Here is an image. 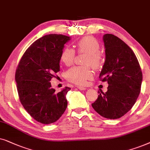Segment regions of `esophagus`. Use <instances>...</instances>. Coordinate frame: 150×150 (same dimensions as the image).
<instances>
[{
  "mask_svg": "<svg viewBox=\"0 0 150 150\" xmlns=\"http://www.w3.org/2000/svg\"><path fill=\"white\" fill-rule=\"evenodd\" d=\"M77 88H78V89L81 90V91H85V90H86V88L84 86H77Z\"/></svg>",
  "mask_w": 150,
  "mask_h": 150,
  "instance_id": "obj_1",
  "label": "esophagus"
}]
</instances>
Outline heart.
Returning a JSON list of instances; mask_svg holds the SVG:
<instances>
[{"label": "heart", "instance_id": "b5f03b06", "mask_svg": "<svg viewBox=\"0 0 150 150\" xmlns=\"http://www.w3.org/2000/svg\"><path fill=\"white\" fill-rule=\"evenodd\" d=\"M77 48L79 53H87L84 64H90L94 69H98L101 63V55L99 53L100 45L95 38L86 36L77 42ZM75 52L70 47H65L62 51L60 59L67 66L73 63ZM66 78L78 85H84L88 79L93 76V72L89 67H74L66 72Z\"/></svg>", "mask_w": 150, "mask_h": 150}]
</instances>
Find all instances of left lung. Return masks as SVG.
Instances as JSON below:
<instances>
[{"instance_id":"left-lung-1","label":"left lung","mask_w":150,"mask_h":150,"mask_svg":"<svg viewBox=\"0 0 150 150\" xmlns=\"http://www.w3.org/2000/svg\"><path fill=\"white\" fill-rule=\"evenodd\" d=\"M103 40L105 59L99 78L107 81L108 86L92 106L105 118L119 119L134 105L141 91L142 72L134 53L123 40L109 33L103 35Z\"/></svg>"}]
</instances>
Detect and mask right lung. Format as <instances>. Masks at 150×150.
Returning a JSON list of instances; mask_svg holds the SVG:
<instances>
[{
    "mask_svg": "<svg viewBox=\"0 0 150 150\" xmlns=\"http://www.w3.org/2000/svg\"><path fill=\"white\" fill-rule=\"evenodd\" d=\"M71 37L49 34L38 39L24 53L16 71L20 101L35 120L50 124L58 120L67 107L66 96L71 88L56 93L50 81L59 71L64 45Z\"/></svg>",
    "mask_w": 150,
    "mask_h": 150,
    "instance_id": "1",
    "label": "right lung"
}]
</instances>
